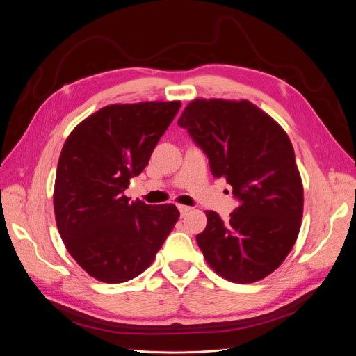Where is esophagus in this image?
<instances>
[{
	"label": "esophagus",
	"mask_w": 356,
	"mask_h": 356,
	"mask_svg": "<svg viewBox=\"0 0 356 356\" xmlns=\"http://www.w3.org/2000/svg\"><path fill=\"white\" fill-rule=\"evenodd\" d=\"M178 209H179L181 217H184V215H187V213L191 211V208H190V207H186V204H178Z\"/></svg>",
	"instance_id": "1"
}]
</instances>
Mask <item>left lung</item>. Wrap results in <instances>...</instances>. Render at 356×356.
<instances>
[{"label": "left lung", "instance_id": "8db88e82", "mask_svg": "<svg viewBox=\"0 0 356 356\" xmlns=\"http://www.w3.org/2000/svg\"><path fill=\"white\" fill-rule=\"evenodd\" d=\"M178 124L207 153L215 178H225L239 207L222 221L204 211L196 236L215 273L236 284L261 281L293 250L303 217V182L294 148L276 120L241 99L191 101Z\"/></svg>", "mask_w": 356, "mask_h": 356}]
</instances>
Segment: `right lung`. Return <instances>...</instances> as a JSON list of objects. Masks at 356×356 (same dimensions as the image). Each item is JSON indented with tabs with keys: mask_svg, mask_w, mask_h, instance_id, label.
Returning a JSON list of instances; mask_svg holds the SVG:
<instances>
[{
	"mask_svg": "<svg viewBox=\"0 0 356 356\" xmlns=\"http://www.w3.org/2000/svg\"><path fill=\"white\" fill-rule=\"evenodd\" d=\"M181 101L113 104L74 127L58 161L53 208L65 248L92 277L141 275L179 218L175 204L129 202V179L148 165Z\"/></svg>",
	"mask_w": 356,
	"mask_h": 356,
	"instance_id": "1",
	"label": "right lung"
}]
</instances>
